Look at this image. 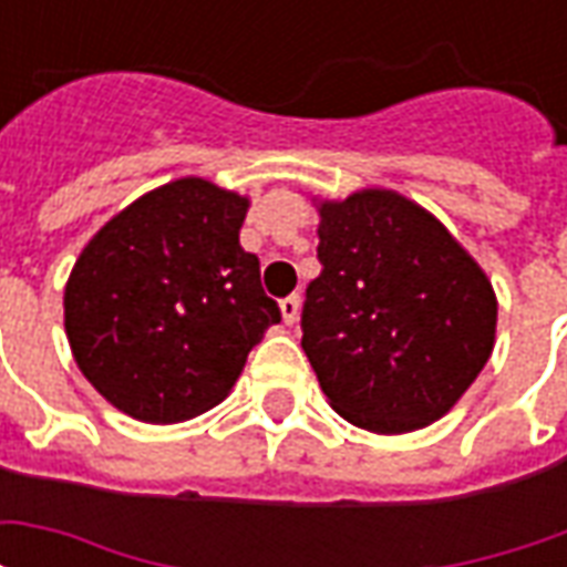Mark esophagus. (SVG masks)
Here are the masks:
<instances>
[{"mask_svg":"<svg viewBox=\"0 0 567 567\" xmlns=\"http://www.w3.org/2000/svg\"><path fill=\"white\" fill-rule=\"evenodd\" d=\"M279 309H282L285 324H295V321L300 319V297H297V295L285 297L282 303H279Z\"/></svg>","mask_w":567,"mask_h":567,"instance_id":"34e87169","label":"esophagus"}]
</instances>
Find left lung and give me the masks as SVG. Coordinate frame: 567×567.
I'll return each instance as SVG.
<instances>
[{"label":"left lung","instance_id":"left-lung-1","mask_svg":"<svg viewBox=\"0 0 567 567\" xmlns=\"http://www.w3.org/2000/svg\"><path fill=\"white\" fill-rule=\"evenodd\" d=\"M319 260L300 343L328 404L373 434L446 416L495 349L498 297L483 267L389 187L319 199Z\"/></svg>","mask_w":567,"mask_h":567}]
</instances>
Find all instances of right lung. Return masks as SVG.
Here are the masks:
<instances>
[{"label":"right lung","mask_w":567,"mask_h":567,"mask_svg":"<svg viewBox=\"0 0 567 567\" xmlns=\"http://www.w3.org/2000/svg\"><path fill=\"white\" fill-rule=\"evenodd\" d=\"M248 197L185 175L133 199L81 248L63 291L72 358L121 413L173 425L221 404L282 321L239 246Z\"/></svg>","instance_id":"obj_1"}]
</instances>
